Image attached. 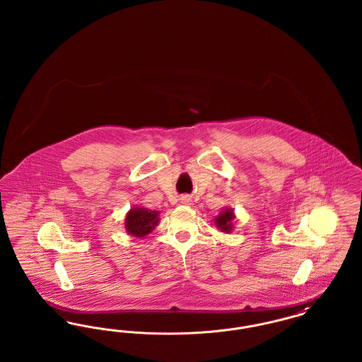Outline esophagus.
Wrapping results in <instances>:
<instances>
[{
    "mask_svg": "<svg viewBox=\"0 0 362 362\" xmlns=\"http://www.w3.org/2000/svg\"><path fill=\"white\" fill-rule=\"evenodd\" d=\"M180 202H182L183 205H191V198L187 197V195H185V197L180 198Z\"/></svg>",
    "mask_w": 362,
    "mask_h": 362,
    "instance_id": "34e87169",
    "label": "esophagus"
}]
</instances>
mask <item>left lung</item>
I'll return each mask as SVG.
<instances>
[{
	"label": "left lung",
	"mask_w": 362,
	"mask_h": 362,
	"mask_svg": "<svg viewBox=\"0 0 362 362\" xmlns=\"http://www.w3.org/2000/svg\"><path fill=\"white\" fill-rule=\"evenodd\" d=\"M236 216H235V210L230 207H226L223 211H220V214L214 218L216 226L225 233H229L233 229V221H235Z\"/></svg>",
	"instance_id": "8db88e82"
}]
</instances>
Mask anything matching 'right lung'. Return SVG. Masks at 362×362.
Listing matches in <instances>:
<instances>
[{"label": "right lung", "mask_w": 362, "mask_h": 362, "mask_svg": "<svg viewBox=\"0 0 362 362\" xmlns=\"http://www.w3.org/2000/svg\"><path fill=\"white\" fill-rule=\"evenodd\" d=\"M158 211L145 207H132L124 218V229L133 238L142 239L149 235L158 224Z\"/></svg>", "instance_id": "right-lung-1"}]
</instances>
